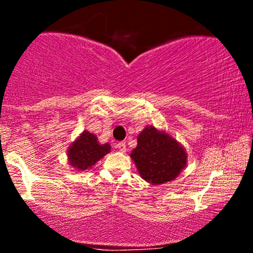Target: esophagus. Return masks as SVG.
<instances>
[{
    "instance_id": "obj_1",
    "label": "esophagus",
    "mask_w": 253,
    "mask_h": 253,
    "mask_svg": "<svg viewBox=\"0 0 253 253\" xmlns=\"http://www.w3.org/2000/svg\"><path fill=\"white\" fill-rule=\"evenodd\" d=\"M115 147L120 151V152H126V143H124V141H120V143H118L115 145Z\"/></svg>"
}]
</instances>
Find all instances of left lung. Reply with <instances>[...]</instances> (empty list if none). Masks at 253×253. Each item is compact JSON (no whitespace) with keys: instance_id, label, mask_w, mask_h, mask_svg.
Segmentation results:
<instances>
[{"instance_id":"1","label":"left lung","mask_w":253,"mask_h":253,"mask_svg":"<svg viewBox=\"0 0 253 253\" xmlns=\"http://www.w3.org/2000/svg\"><path fill=\"white\" fill-rule=\"evenodd\" d=\"M141 178L153 185L175 179L187 165L183 145L164 130L147 126L139 133L138 145L130 153Z\"/></svg>"}]
</instances>
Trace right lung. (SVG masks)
Instances as JSON below:
<instances>
[{"label":"right lung","instance_id":"add662e5","mask_svg":"<svg viewBox=\"0 0 253 253\" xmlns=\"http://www.w3.org/2000/svg\"><path fill=\"white\" fill-rule=\"evenodd\" d=\"M110 145L98 143L97 136L83 130L68 149V161L76 171L90 170L96 162L110 152Z\"/></svg>","mask_w":253,"mask_h":253}]
</instances>
